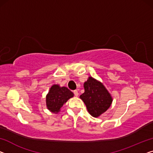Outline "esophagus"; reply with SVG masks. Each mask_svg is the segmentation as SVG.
Listing matches in <instances>:
<instances>
[{"label": "esophagus", "instance_id": "obj_1", "mask_svg": "<svg viewBox=\"0 0 153 153\" xmlns=\"http://www.w3.org/2000/svg\"><path fill=\"white\" fill-rule=\"evenodd\" d=\"M73 92H74V95H75V96H78L79 93H78V92H77V90H74V91H73Z\"/></svg>", "mask_w": 153, "mask_h": 153}]
</instances>
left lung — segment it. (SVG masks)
Here are the masks:
<instances>
[{
  "label": "left lung",
  "instance_id": "8db88e82",
  "mask_svg": "<svg viewBox=\"0 0 153 153\" xmlns=\"http://www.w3.org/2000/svg\"><path fill=\"white\" fill-rule=\"evenodd\" d=\"M84 93L79 97L83 100L88 113L93 117H98L110 107L112 97L103 84L92 77L84 82Z\"/></svg>",
  "mask_w": 153,
  "mask_h": 153
}]
</instances>
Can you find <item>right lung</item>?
I'll return each instance as SVG.
<instances>
[{"label": "right lung", "instance_id": "1", "mask_svg": "<svg viewBox=\"0 0 153 153\" xmlns=\"http://www.w3.org/2000/svg\"><path fill=\"white\" fill-rule=\"evenodd\" d=\"M72 97H74V93L69 88L60 87L59 85L55 84L51 86L47 95V108L53 113L58 112L61 107Z\"/></svg>", "mask_w": 153, "mask_h": 153}]
</instances>
